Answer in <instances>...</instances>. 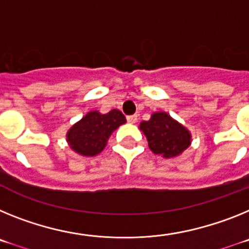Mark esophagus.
<instances>
[{
	"instance_id": "obj_1",
	"label": "esophagus",
	"mask_w": 249,
	"mask_h": 249,
	"mask_svg": "<svg viewBox=\"0 0 249 249\" xmlns=\"http://www.w3.org/2000/svg\"><path fill=\"white\" fill-rule=\"evenodd\" d=\"M127 123H130V124H135L138 122V115H130L126 118Z\"/></svg>"
}]
</instances>
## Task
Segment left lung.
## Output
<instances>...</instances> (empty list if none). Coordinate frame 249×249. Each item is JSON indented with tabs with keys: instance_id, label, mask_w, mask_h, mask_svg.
I'll use <instances>...</instances> for the list:
<instances>
[{
	"instance_id": "1",
	"label": "left lung",
	"mask_w": 249,
	"mask_h": 249,
	"mask_svg": "<svg viewBox=\"0 0 249 249\" xmlns=\"http://www.w3.org/2000/svg\"><path fill=\"white\" fill-rule=\"evenodd\" d=\"M139 129L150 150L165 159L179 157L192 144L190 131L165 111L153 112L149 120L140 123Z\"/></svg>"
}]
</instances>
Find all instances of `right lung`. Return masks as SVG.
Here are the masks:
<instances>
[{
	"label": "right lung",
	"mask_w": 249,
	"mask_h": 249,
	"mask_svg": "<svg viewBox=\"0 0 249 249\" xmlns=\"http://www.w3.org/2000/svg\"><path fill=\"white\" fill-rule=\"evenodd\" d=\"M125 123L126 119L118 109L107 114L92 110L69 129L66 142L79 155L95 157L105 149L110 135Z\"/></svg>",
	"instance_id": "obj_1"
}]
</instances>
